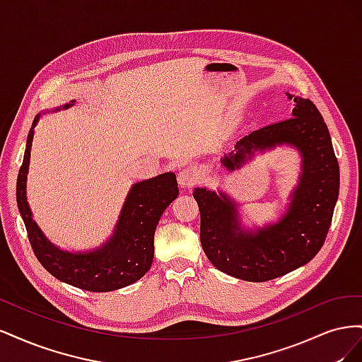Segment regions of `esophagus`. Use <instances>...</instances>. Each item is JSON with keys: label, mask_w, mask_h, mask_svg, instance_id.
<instances>
[{"label": "esophagus", "mask_w": 362, "mask_h": 362, "mask_svg": "<svg viewBox=\"0 0 362 362\" xmlns=\"http://www.w3.org/2000/svg\"><path fill=\"white\" fill-rule=\"evenodd\" d=\"M199 181V177L196 175L194 170L192 169H182L180 170L178 173V184L181 185V187H185V189H190L193 187V185Z\"/></svg>", "instance_id": "obj_1"}]
</instances>
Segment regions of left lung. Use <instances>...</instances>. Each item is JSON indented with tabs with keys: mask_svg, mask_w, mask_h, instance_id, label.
I'll return each mask as SVG.
<instances>
[{
	"mask_svg": "<svg viewBox=\"0 0 362 362\" xmlns=\"http://www.w3.org/2000/svg\"><path fill=\"white\" fill-rule=\"evenodd\" d=\"M291 100V95H288ZM293 117L284 119L237 141L222 160L234 170L254 151L276 145L296 146L302 154L300 182L281 221L257 231H243L235 204L223 193L196 189L201 213V245L218 270L238 279L270 281L310 262L325 243L338 199L339 168L325 120L313 101L294 98Z\"/></svg>",
	"mask_w": 362,
	"mask_h": 362,
	"instance_id": "1",
	"label": "left lung"
}]
</instances>
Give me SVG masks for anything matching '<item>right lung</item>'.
Returning a JSON list of instances; mask_svg holds the SVG:
<instances>
[{
    "instance_id": "obj_1",
    "label": "right lung",
    "mask_w": 362,
    "mask_h": 362,
    "mask_svg": "<svg viewBox=\"0 0 362 362\" xmlns=\"http://www.w3.org/2000/svg\"><path fill=\"white\" fill-rule=\"evenodd\" d=\"M71 105L66 104L63 108ZM37 120L39 116L33 120V127ZM31 141L33 128L18 173L16 202L31 249L40 264L63 282L98 293L127 287L144 276L154 258V233L160 217L180 193L177 177L168 172L134 184L127 196L113 237L100 249L69 254L51 245L33 221L25 194Z\"/></svg>"
}]
</instances>
